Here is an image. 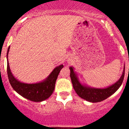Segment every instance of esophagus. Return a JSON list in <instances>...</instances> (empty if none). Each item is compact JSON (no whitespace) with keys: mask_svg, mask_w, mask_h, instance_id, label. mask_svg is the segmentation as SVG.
Wrapping results in <instances>:
<instances>
[{"mask_svg":"<svg viewBox=\"0 0 129 129\" xmlns=\"http://www.w3.org/2000/svg\"><path fill=\"white\" fill-rule=\"evenodd\" d=\"M68 63H72V60L71 59H68Z\"/></svg>","mask_w":129,"mask_h":129,"instance_id":"esophagus-1","label":"esophagus"}]
</instances>
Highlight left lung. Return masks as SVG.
<instances>
[{
    "mask_svg": "<svg viewBox=\"0 0 129 129\" xmlns=\"http://www.w3.org/2000/svg\"><path fill=\"white\" fill-rule=\"evenodd\" d=\"M70 78L73 88L78 96L89 102L96 103L106 99L119 89L122 84L124 76L125 65L120 78L115 83L106 88H95L81 83L74 68L70 67Z\"/></svg>",
    "mask_w": 129,
    "mask_h": 129,
    "instance_id": "left-lung-1",
    "label": "left lung"
}]
</instances>
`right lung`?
<instances>
[{
  "label": "right lung",
  "mask_w": 129,
  "mask_h": 129,
  "mask_svg": "<svg viewBox=\"0 0 129 129\" xmlns=\"http://www.w3.org/2000/svg\"><path fill=\"white\" fill-rule=\"evenodd\" d=\"M10 46L7 52V72L10 84L16 92L23 98L35 102H40L48 99L53 92L56 81L63 65L56 67L45 80L36 83H24L19 81L10 71L8 61V53Z\"/></svg>",
  "instance_id": "add662e5"
}]
</instances>
